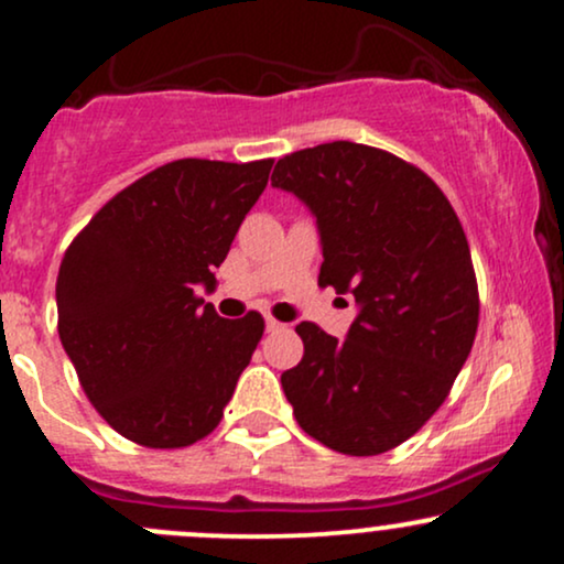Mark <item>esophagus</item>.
Listing matches in <instances>:
<instances>
[{
	"label": "esophagus",
	"instance_id": "esophagus-1",
	"mask_svg": "<svg viewBox=\"0 0 564 564\" xmlns=\"http://www.w3.org/2000/svg\"><path fill=\"white\" fill-rule=\"evenodd\" d=\"M264 328H268V332H281L283 323L275 321V318H270V315H268V318H264Z\"/></svg>",
	"mask_w": 564,
	"mask_h": 564
}]
</instances>
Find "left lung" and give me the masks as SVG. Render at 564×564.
I'll return each instance as SVG.
<instances>
[{
	"instance_id": "8db88e82",
	"label": "left lung",
	"mask_w": 564,
	"mask_h": 564,
	"mask_svg": "<svg viewBox=\"0 0 564 564\" xmlns=\"http://www.w3.org/2000/svg\"><path fill=\"white\" fill-rule=\"evenodd\" d=\"M273 185L318 223V283L352 294L347 339L300 323V366L281 373L296 422L347 456L405 443L448 398L475 345L480 296L462 223L422 170L336 140L278 159Z\"/></svg>"
}]
</instances>
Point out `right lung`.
<instances>
[{
    "mask_svg": "<svg viewBox=\"0 0 564 564\" xmlns=\"http://www.w3.org/2000/svg\"><path fill=\"white\" fill-rule=\"evenodd\" d=\"M270 170L273 159L172 161L116 193L66 249L57 334L121 437L185 448L223 419L264 321L219 318L196 286L215 289Z\"/></svg>",
    "mask_w": 564,
    "mask_h": 564,
    "instance_id": "right-lung-1",
    "label": "right lung"
}]
</instances>
